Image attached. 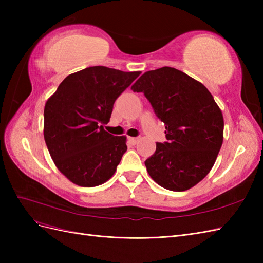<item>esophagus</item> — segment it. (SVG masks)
Wrapping results in <instances>:
<instances>
[{
    "mask_svg": "<svg viewBox=\"0 0 263 263\" xmlns=\"http://www.w3.org/2000/svg\"><path fill=\"white\" fill-rule=\"evenodd\" d=\"M128 140H129V142H130L132 145H136L137 142H138V140H139V137H129Z\"/></svg>",
    "mask_w": 263,
    "mask_h": 263,
    "instance_id": "34e87169",
    "label": "esophagus"
}]
</instances>
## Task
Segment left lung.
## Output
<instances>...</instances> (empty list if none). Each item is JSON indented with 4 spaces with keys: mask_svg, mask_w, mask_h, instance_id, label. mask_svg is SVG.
Returning a JSON list of instances; mask_svg holds the SVG:
<instances>
[{
    "mask_svg": "<svg viewBox=\"0 0 263 263\" xmlns=\"http://www.w3.org/2000/svg\"><path fill=\"white\" fill-rule=\"evenodd\" d=\"M144 93L165 125L164 142L145 161L159 185L189 190L211 171L222 144L224 119L206 87L182 71L163 67L145 72L132 86Z\"/></svg>",
    "mask_w": 263,
    "mask_h": 263,
    "instance_id": "obj_1",
    "label": "left lung"
}]
</instances>
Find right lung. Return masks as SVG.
Segmentation results:
<instances>
[{"mask_svg": "<svg viewBox=\"0 0 263 263\" xmlns=\"http://www.w3.org/2000/svg\"><path fill=\"white\" fill-rule=\"evenodd\" d=\"M140 74L90 67L68 76L46 102L44 137L54 164L76 184L106 182L126 153V137L113 136L109 122L116 99Z\"/></svg>", "mask_w": 263, "mask_h": 263, "instance_id": "add662e5", "label": "right lung"}]
</instances>
